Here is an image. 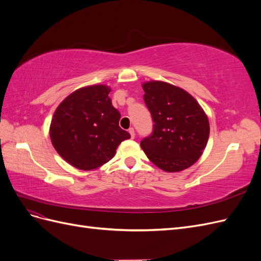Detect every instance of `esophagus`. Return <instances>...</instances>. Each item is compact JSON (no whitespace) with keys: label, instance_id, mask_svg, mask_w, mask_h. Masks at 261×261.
Masks as SVG:
<instances>
[{"label":"esophagus","instance_id":"obj_1","mask_svg":"<svg viewBox=\"0 0 261 261\" xmlns=\"http://www.w3.org/2000/svg\"><path fill=\"white\" fill-rule=\"evenodd\" d=\"M128 132H129V134H130V137H132V138L135 137V130H134V128H133V127H130Z\"/></svg>","mask_w":261,"mask_h":261}]
</instances>
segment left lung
Listing matches in <instances>:
<instances>
[{
  "label": "left lung",
  "mask_w": 261,
  "mask_h": 261,
  "mask_svg": "<svg viewBox=\"0 0 261 261\" xmlns=\"http://www.w3.org/2000/svg\"><path fill=\"white\" fill-rule=\"evenodd\" d=\"M153 130L140 141L148 159L165 172H179L202 154L209 138L206 113L187 91L164 82L143 84Z\"/></svg>",
  "instance_id": "left-lung-1"
}]
</instances>
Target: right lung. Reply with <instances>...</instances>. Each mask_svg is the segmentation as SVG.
I'll return each mask as SVG.
<instances>
[{"instance_id": "1", "label": "right lung", "mask_w": 261, "mask_h": 261, "mask_svg": "<svg viewBox=\"0 0 261 261\" xmlns=\"http://www.w3.org/2000/svg\"><path fill=\"white\" fill-rule=\"evenodd\" d=\"M105 85L70 93L55 110L50 138L58 153L73 167L89 171L112 159L129 133L118 126L121 114L112 106Z\"/></svg>"}]
</instances>
